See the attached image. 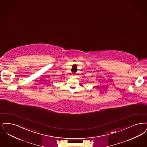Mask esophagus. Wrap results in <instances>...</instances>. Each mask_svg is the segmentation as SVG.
<instances>
[{
    "label": "esophagus",
    "instance_id": "obj_1",
    "mask_svg": "<svg viewBox=\"0 0 147 147\" xmlns=\"http://www.w3.org/2000/svg\"><path fill=\"white\" fill-rule=\"evenodd\" d=\"M73 76H74V75H73Z\"/></svg>",
    "mask_w": 147,
    "mask_h": 147
}]
</instances>
